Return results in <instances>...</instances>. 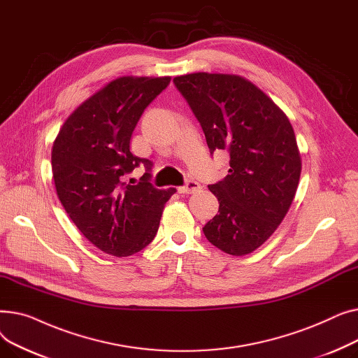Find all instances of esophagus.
Returning a JSON list of instances; mask_svg holds the SVG:
<instances>
[{
    "mask_svg": "<svg viewBox=\"0 0 358 358\" xmlns=\"http://www.w3.org/2000/svg\"><path fill=\"white\" fill-rule=\"evenodd\" d=\"M199 189H200V184L199 182L189 181L185 185L178 187V193H181V194H192V193L199 192Z\"/></svg>",
    "mask_w": 358,
    "mask_h": 358,
    "instance_id": "1",
    "label": "esophagus"
}]
</instances>
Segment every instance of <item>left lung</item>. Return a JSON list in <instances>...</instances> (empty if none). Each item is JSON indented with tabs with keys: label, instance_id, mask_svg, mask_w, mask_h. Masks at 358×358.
Instances as JSON below:
<instances>
[{
	"label": "left lung",
	"instance_id": "1",
	"mask_svg": "<svg viewBox=\"0 0 358 358\" xmlns=\"http://www.w3.org/2000/svg\"><path fill=\"white\" fill-rule=\"evenodd\" d=\"M174 84L201 124L210 152L227 149L229 171L209 185L219 213L208 241L229 255L259 248L287 215L302 173L293 126L268 96L235 73L194 72Z\"/></svg>",
	"mask_w": 358,
	"mask_h": 358
}]
</instances>
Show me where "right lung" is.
<instances>
[{"instance_id": "obj_1", "label": "right lung", "mask_w": 358, "mask_h": 358, "mask_svg": "<svg viewBox=\"0 0 358 358\" xmlns=\"http://www.w3.org/2000/svg\"><path fill=\"white\" fill-rule=\"evenodd\" d=\"M171 77L126 75L107 83L66 117L52 146V173L64 209L81 234L115 257L136 254L155 238L165 203L176 189L158 190L146 173H127L150 161L130 152V138L146 106Z\"/></svg>"}]
</instances>
